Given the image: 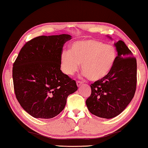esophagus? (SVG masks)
Listing matches in <instances>:
<instances>
[{
    "label": "esophagus",
    "mask_w": 148,
    "mask_h": 148,
    "mask_svg": "<svg viewBox=\"0 0 148 148\" xmlns=\"http://www.w3.org/2000/svg\"><path fill=\"white\" fill-rule=\"evenodd\" d=\"M82 82H81V81H79V80H78L76 82V85H77V86H80L82 84Z\"/></svg>",
    "instance_id": "34e87169"
}]
</instances>
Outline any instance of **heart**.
Masks as SVG:
<instances>
[{"instance_id": "obj_1", "label": "heart", "mask_w": 148, "mask_h": 148, "mask_svg": "<svg viewBox=\"0 0 148 148\" xmlns=\"http://www.w3.org/2000/svg\"><path fill=\"white\" fill-rule=\"evenodd\" d=\"M116 59L115 48L93 39L75 42L70 51L61 53V68L66 74H74L80 64L84 74L92 81L101 80L106 76L113 68Z\"/></svg>"}]
</instances>
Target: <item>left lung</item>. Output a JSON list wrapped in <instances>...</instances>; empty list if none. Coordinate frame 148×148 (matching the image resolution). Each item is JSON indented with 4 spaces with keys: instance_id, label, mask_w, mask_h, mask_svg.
I'll list each match as a JSON object with an SVG mask.
<instances>
[{
    "instance_id": "8db88e82",
    "label": "left lung",
    "mask_w": 148,
    "mask_h": 148,
    "mask_svg": "<svg viewBox=\"0 0 148 148\" xmlns=\"http://www.w3.org/2000/svg\"><path fill=\"white\" fill-rule=\"evenodd\" d=\"M118 56L109 74L90 85L91 95L86 101L90 113L102 118H114L134 98L137 83V62L122 40L114 44Z\"/></svg>"
}]
</instances>
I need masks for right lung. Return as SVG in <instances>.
Wrapping results in <instances>:
<instances>
[{
	"label": "right lung",
	"mask_w": 148,
	"mask_h": 148,
	"mask_svg": "<svg viewBox=\"0 0 148 148\" xmlns=\"http://www.w3.org/2000/svg\"><path fill=\"white\" fill-rule=\"evenodd\" d=\"M69 34L40 36L21 48L13 64L17 100L36 118L50 119L64 108L68 96L78 90L76 81L60 70L63 46Z\"/></svg>",
	"instance_id": "1"
}]
</instances>
